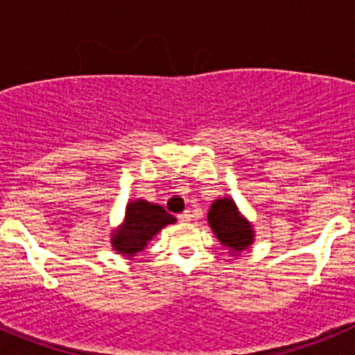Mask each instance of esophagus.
<instances>
[{"label": "esophagus", "mask_w": 355, "mask_h": 355, "mask_svg": "<svg viewBox=\"0 0 355 355\" xmlns=\"http://www.w3.org/2000/svg\"><path fill=\"white\" fill-rule=\"evenodd\" d=\"M192 216H193L192 213H190V211H188V209H187V211L181 213V215L178 216V218H180L181 222H190V220H192Z\"/></svg>", "instance_id": "1"}]
</instances>
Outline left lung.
<instances>
[{
	"mask_svg": "<svg viewBox=\"0 0 355 355\" xmlns=\"http://www.w3.org/2000/svg\"><path fill=\"white\" fill-rule=\"evenodd\" d=\"M208 222L222 245L233 249V252L245 250L252 243V227L231 199H216L208 213Z\"/></svg>",
	"mask_w": 355,
	"mask_h": 355,
	"instance_id": "8db88e82",
	"label": "left lung"
}]
</instances>
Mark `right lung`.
Listing matches in <instances>:
<instances>
[{
  "mask_svg": "<svg viewBox=\"0 0 355 355\" xmlns=\"http://www.w3.org/2000/svg\"><path fill=\"white\" fill-rule=\"evenodd\" d=\"M175 218L168 215L162 206L150 205L139 199L130 202L126 208V220L117 233H114L112 245L121 254H130L142 250L147 241L167 224H174Z\"/></svg>",
  "mask_w": 355,
  "mask_h": 355,
  "instance_id": "add662e5",
  "label": "right lung"
}]
</instances>
